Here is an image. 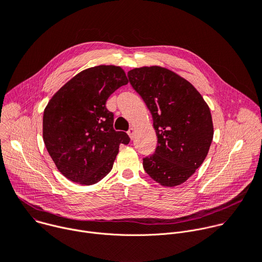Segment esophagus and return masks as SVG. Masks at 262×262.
<instances>
[{
    "mask_svg": "<svg viewBox=\"0 0 262 262\" xmlns=\"http://www.w3.org/2000/svg\"><path fill=\"white\" fill-rule=\"evenodd\" d=\"M135 127H130L129 129H128V132H127V134H128V136L130 137V139H134V136H135Z\"/></svg>",
    "mask_w": 262,
    "mask_h": 262,
    "instance_id": "1",
    "label": "esophagus"
}]
</instances>
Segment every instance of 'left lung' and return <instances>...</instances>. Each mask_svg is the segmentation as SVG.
<instances>
[{"instance_id": "left-lung-1", "label": "left lung", "mask_w": 262, "mask_h": 262, "mask_svg": "<svg viewBox=\"0 0 262 262\" xmlns=\"http://www.w3.org/2000/svg\"><path fill=\"white\" fill-rule=\"evenodd\" d=\"M127 76L150 111L158 136L156 152L143 159V167L161 185H179L208 154L213 138L209 106L189 81L166 67L134 68Z\"/></svg>"}]
</instances>
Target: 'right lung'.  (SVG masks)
Returning <instances> with one entry per match:
<instances>
[{
  "label": "right lung",
  "instance_id": "1",
  "mask_svg": "<svg viewBox=\"0 0 262 262\" xmlns=\"http://www.w3.org/2000/svg\"><path fill=\"white\" fill-rule=\"evenodd\" d=\"M128 80L120 66L87 68L50 99L43 112L42 136L57 169L69 180L91 185L113 168L120 144L130 139L113 128L108 96Z\"/></svg>",
  "mask_w": 262,
  "mask_h": 262
}]
</instances>
